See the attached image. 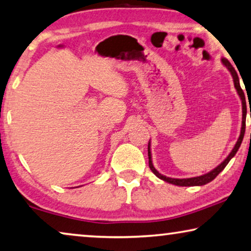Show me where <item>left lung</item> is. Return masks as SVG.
Returning <instances> with one entry per match:
<instances>
[{"label":"left lung","mask_w":251,"mask_h":251,"mask_svg":"<svg viewBox=\"0 0 251 251\" xmlns=\"http://www.w3.org/2000/svg\"><path fill=\"white\" fill-rule=\"evenodd\" d=\"M223 65L226 67L227 70L230 71L231 75L233 77V83H234V88L237 90L239 97H240L241 99V102H242V126H241V132H240V136H239L237 143H235L234 148L232 149V151L230 152V154L226 156V159L224 160V161L219 164L218 167L214 168L212 171H209V173L205 174L203 176H198V177H193V178H185V179H177V178H170V177H166V176H163L161 174H159V171L155 169L154 167H153V163H152V158H151V150H150V142H149V148H148V154H149V167L150 169L153 174H154L156 177L162 179V180L169 182V184H173L176 186H203V185H206L207 182L212 181L213 179H214L216 176H218L221 171L224 169V168L226 167V164L229 163V161L231 159L233 158L235 155V153L240 148L241 145V142L244 140V136H245V130H246V116H247V106H246V97H245V93H244V90L241 89L240 87V81H239V76H238V73L235 72L234 67L231 65V63L227 61L226 58H222L221 59ZM250 117H251V111H250Z\"/></svg>","instance_id":"1"}]
</instances>
